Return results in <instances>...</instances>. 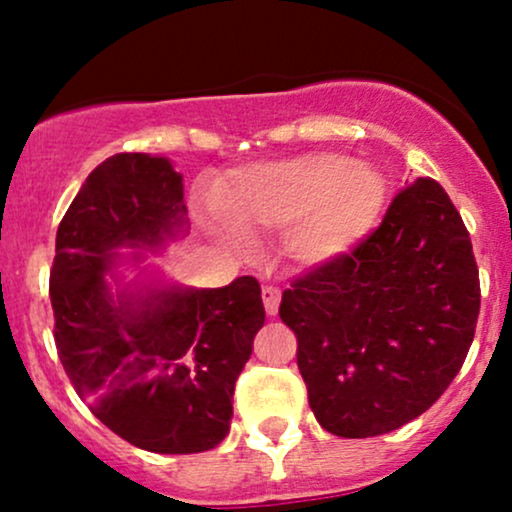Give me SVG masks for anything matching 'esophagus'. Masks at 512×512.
Instances as JSON below:
<instances>
[{"label": "esophagus", "mask_w": 512, "mask_h": 512, "mask_svg": "<svg viewBox=\"0 0 512 512\" xmlns=\"http://www.w3.org/2000/svg\"><path fill=\"white\" fill-rule=\"evenodd\" d=\"M262 301H264V310H267V315H276V313H279L281 291L276 289V286H264V289H262Z\"/></svg>", "instance_id": "34e87169"}]
</instances>
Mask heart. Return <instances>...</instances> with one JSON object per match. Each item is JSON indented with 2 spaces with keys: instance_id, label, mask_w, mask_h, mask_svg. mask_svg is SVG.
Instances as JSON below:
<instances>
[{
  "instance_id": "obj_1",
  "label": "heart",
  "mask_w": 512,
  "mask_h": 512,
  "mask_svg": "<svg viewBox=\"0 0 512 512\" xmlns=\"http://www.w3.org/2000/svg\"><path fill=\"white\" fill-rule=\"evenodd\" d=\"M385 178L344 154H301L240 170L226 209L243 231H286V252L322 267L351 252L383 214Z\"/></svg>"
}]
</instances>
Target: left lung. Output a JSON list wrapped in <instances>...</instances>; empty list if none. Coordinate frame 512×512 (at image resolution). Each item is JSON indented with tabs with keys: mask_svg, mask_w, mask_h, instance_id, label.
I'll use <instances>...</instances> for the list:
<instances>
[{
	"mask_svg": "<svg viewBox=\"0 0 512 512\" xmlns=\"http://www.w3.org/2000/svg\"><path fill=\"white\" fill-rule=\"evenodd\" d=\"M479 303L460 211L436 180H414L368 238L281 296L320 426L370 438L424 414L460 373Z\"/></svg>",
	"mask_w": 512,
	"mask_h": 512,
	"instance_id": "8db88e82",
	"label": "left lung"
}]
</instances>
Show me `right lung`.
Returning a JSON list of instances; mask_svg holds the SVG:
<instances>
[{
    "label": "right lung",
    "mask_w": 512,
    "mask_h": 512,
    "mask_svg": "<svg viewBox=\"0 0 512 512\" xmlns=\"http://www.w3.org/2000/svg\"><path fill=\"white\" fill-rule=\"evenodd\" d=\"M182 175L163 156L115 154L88 175L57 228L55 344L74 390L110 431L163 455L216 448L264 325L262 289L122 286L117 250H156L185 226ZM139 257V255H134Z\"/></svg>",
    "instance_id": "1"
}]
</instances>
